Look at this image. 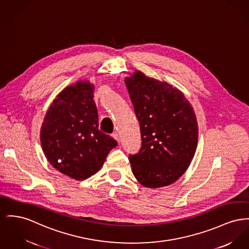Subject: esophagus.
<instances>
[{
  "mask_svg": "<svg viewBox=\"0 0 249 249\" xmlns=\"http://www.w3.org/2000/svg\"><path fill=\"white\" fill-rule=\"evenodd\" d=\"M112 137H113L114 139H116L117 142L119 143V135L117 134V132H114V133H112Z\"/></svg>",
  "mask_w": 249,
  "mask_h": 249,
  "instance_id": "1",
  "label": "esophagus"
}]
</instances>
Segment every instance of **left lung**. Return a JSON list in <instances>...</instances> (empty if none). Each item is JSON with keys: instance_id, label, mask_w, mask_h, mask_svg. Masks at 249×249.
Returning <instances> with one entry per match:
<instances>
[{"instance_id": "8db88e82", "label": "left lung", "mask_w": 249, "mask_h": 249, "mask_svg": "<svg viewBox=\"0 0 249 249\" xmlns=\"http://www.w3.org/2000/svg\"><path fill=\"white\" fill-rule=\"evenodd\" d=\"M125 84L142 137L139 152L129 157L132 173L145 187L170 185L184 174L196 150L194 108L180 90L139 71Z\"/></svg>"}]
</instances>
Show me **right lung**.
Wrapping results in <instances>:
<instances>
[{"mask_svg":"<svg viewBox=\"0 0 249 249\" xmlns=\"http://www.w3.org/2000/svg\"><path fill=\"white\" fill-rule=\"evenodd\" d=\"M94 90L88 80L64 88L49 106L40 129L48 161L76 180L96 174L117 146L114 138L99 130Z\"/></svg>","mask_w":249,"mask_h":249,"instance_id":"obj_1","label":"right lung"}]
</instances>
